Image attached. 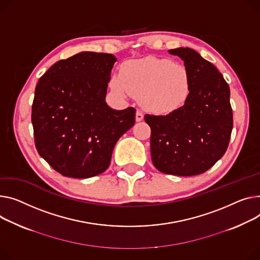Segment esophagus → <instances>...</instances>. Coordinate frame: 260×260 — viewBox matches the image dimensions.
<instances>
[{
  "mask_svg": "<svg viewBox=\"0 0 260 260\" xmlns=\"http://www.w3.org/2000/svg\"><path fill=\"white\" fill-rule=\"evenodd\" d=\"M143 118H144L143 113H142L141 111L138 110V111H137V113H136V121H137V122H139V121H142V120H143Z\"/></svg>",
  "mask_w": 260,
  "mask_h": 260,
  "instance_id": "34e87169",
  "label": "esophagus"
}]
</instances>
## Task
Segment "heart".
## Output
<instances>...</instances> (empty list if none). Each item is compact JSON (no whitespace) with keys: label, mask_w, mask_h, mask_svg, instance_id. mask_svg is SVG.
I'll use <instances>...</instances> for the list:
<instances>
[{"label":"heart","mask_w":260,"mask_h":260,"mask_svg":"<svg viewBox=\"0 0 260 260\" xmlns=\"http://www.w3.org/2000/svg\"><path fill=\"white\" fill-rule=\"evenodd\" d=\"M111 88L121 97H139L140 105L153 114L166 115L184 105L191 77L181 63L147 56L125 61L119 75L113 76Z\"/></svg>","instance_id":"obj_1"}]
</instances>
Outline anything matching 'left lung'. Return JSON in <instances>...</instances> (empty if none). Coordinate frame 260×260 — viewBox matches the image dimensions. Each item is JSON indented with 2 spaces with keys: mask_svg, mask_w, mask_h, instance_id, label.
Instances as JSON below:
<instances>
[{
  "mask_svg": "<svg viewBox=\"0 0 260 260\" xmlns=\"http://www.w3.org/2000/svg\"><path fill=\"white\" fill-rule=\"evenodd\" d=\"M181 57L191 77L184 106L166 116L145 115L150 152L163 174L190 177L211 168L226 152L233 128L230 88L208 60L190 48L168 51Z\"/></svg>",
  "mask_w": 260,
  "mask_h": 260,
  "instance_id": "1",
  "label": "left lung"
}]
</instances>
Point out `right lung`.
<instances>
[{"instance_id":"right-lung-1","label":"right lung","mask_w":260,"mask_h":260,"mask_svg":"<svg viewBox=\"0 0 260 260\" xmlns=\"http://www.w3.org/2000/svg\"><path fill=\"white\" fill-rule=\"evenodd\" d=\"M113 54L81 52L55 62L40 78L32 103L34 143L60 175L86 179L106 171L119 138L136 120V110L106 102Z\"/></svg>"}]
</instances>
